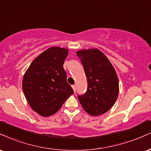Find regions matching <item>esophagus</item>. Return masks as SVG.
I'll return each instance as SVG.
<instances>
[{
    "label": "esophagus",
    "instance_id": "1",
    "mask_svg": "<svg viewBox=\"0 0 151 151\" xmlns=\"http://www.w3.org/2000/svg\"><path fill=\"white\" fill-rule=\"evenodd\" d=\"M72 88H73L74 91L76 92V86H75V85H72Z\"/></svg>",
    "mask_w": 151,
    "mask_h": 151
}]
</instances>
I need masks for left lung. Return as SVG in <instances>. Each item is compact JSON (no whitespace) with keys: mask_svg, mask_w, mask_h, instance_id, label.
I'll return each instance as SVG.
<instances>
[{"mask_svg":"<svg viewBox=\"0 0 151 151\" xmlns=\"http://www.w3.org/2000/svg\"><path fill=\"white\" fill-rule=\"evenodd\" d=\"M77 55L81 60L86 76V92L78 96L83 110L92 116L103 115L115 104L119 93V80L110 60L97 48L79 50Z\"/></svg>","mask_w":151,"mask_h":151,"instance_id":"obj_1","label":"left lung"}]
</instances>
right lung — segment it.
Segmentation results:
<instances>
[{
	"instance_id": "obj_1",
	"label": "right lung",
	"mask_w": 151,
	"mask_h": 151,
	"mask_svg": "<svg viewBox=\"0 0 151 151\" xmlns=\"http://www.w3.org/2000/svg\"><path fill=\"white\" fill-rule=\"evenodd\" d=\"M68 49L50 47L36 57L23 77L22 89L32 110L43 117L57 112L74 91L63 68Z\"/></svg>"
}]
</instances>
